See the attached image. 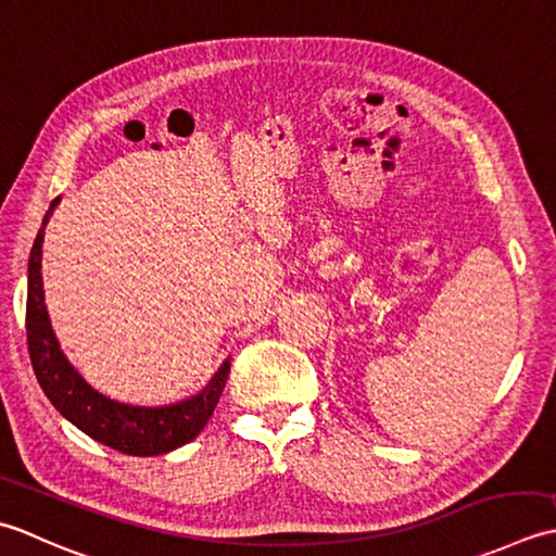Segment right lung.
<instances>
[{
  "instance_id": "1",
  "label": "right lung",
  "mask_w": 556,
  "mask_h": 556,
  "mask_svg": "<svg viewBox=\"0 0 556 556\" xmlns=\"http://www.w3.org/2000/svg\"><path fill=\"white\" fill-rule=\"evenodd\" d=\"M62 199L56 197L48 213H45L42 228L38 230L36 242L28 258V302H26V333H28V353L40 389L48 395L50 403L60 410L74 427L84 434L96 439L127 456H161L197 439L199 432L220 401L230 374V357L223 362L218 371L199 393L189 395L185 401L169 405H131L105 393L96 391L90 383L76 371L66 355L62 353L60 341L52 331L50 314L45 307L42 290V240L45 225H48L52 211Z\"/></svg>"
}]
</instances>
